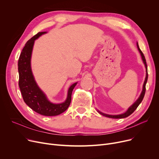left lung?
<instances>
[{
    "mask_svg": "<svg viewBox=\"0 0 159 159\" xmlns=\"http://www.w3.org/2000/svg\"><path fill=\"white\" fill-rule=\"evenodd\" d=\"M137 49H138L139 52L140 54L141 58H142V60H143V62L144 64L145 68H146V78H145L144 84H143V89H142L141 93H140L139 98L137 99V101L134 103H133L131 106H130L128 107V109L126 110V112H124L123 113H121V114H119V115H109V114H106L98 110L97 109V111H98V113H99L100 114L104 116H106V117H109V118H111V119H124V118H126V117H127V116H129L131 114H132L133 112H134V111L137 109V107L139 106V105L141 103L142 101H143V98H144V95H145V92H146V82H147V80H148V68H147V64H146L145 57H144V54L143 53V52H142L141 50L140 49L138 43H137Z\"/></svg>",
    "mask_w": 159,
    "mask_h": 159,
    "instance_id": "1",
    "label": "left lung"
}]
</instances>
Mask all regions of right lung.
<instances>
[{"label": "right lung", "mask_w": 159, "mask_h": 159, "mask_svg": "<svg viewBox=\"0 0 159 159\" xmlns=\"http://www.w3.org/2000/svg\"><path fill=\"white\" fill-rule=\"evenodd\" d=\"M46 33V31L38 33L25 44L18 62L19 86L24 102L31 109L42 115L56 116L61 114L68 109L71 103L72 91L77 82L74 83L69 88L65 101L58 104L50 101L46 94L37 84L31 70L32 52L35 40Z\"/></svg>", "instance_id": "right-lung-1"}]
</instances>
